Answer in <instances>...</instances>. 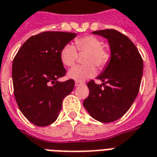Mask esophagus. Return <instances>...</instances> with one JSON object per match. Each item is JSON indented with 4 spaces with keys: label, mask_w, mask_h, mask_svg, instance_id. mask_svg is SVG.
<instances>
[{
    "label": "esophagus",
    "mask_w": 157,
    "mask_h": 157,
    "mask_svg": "<svg viewBox=\"0 0 157 157\" xmlns=\"http://www.w3.org/2000/svg\"><path fill=\"white\" fill-rule=\"evenodd\" d=\"M83 84V82H75V86H81V85Z\"/></svg>",
    "instance_id": "obj_1"
}]
</instances>
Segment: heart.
<instances>
[{"instance_id":"1","label":"heart","mask_w":157,"mask_h":157,"mask_svg":"<svg viewBox=\"0 0 157 157\" xmlns=\"http://www.w3.org/2000/svg\"><path fill=\"white\" fill-rule=\"evenodd\" d=\"M77 51L86 52L85 65L75 66L70 70L68 76L76 82H83L92 77L96 72V67L102 69L110 61V52L102 46V41L95 36H85L75 40V46L68 43L62 47L60 53L61 62L66 67H72L77 59Z\"/></svg>"}]
</instances>
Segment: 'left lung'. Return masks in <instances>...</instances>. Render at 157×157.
I'll return each instance as SVG.
<instances>
[{
	"instance_id": "1",
	"label": "left lung",
	"mask_w": 157,
	"mask_h": 157,
	"mask_svg": "<svg viewBox=\"0 0 157 157\" xmlns=\"http://www.w3.org/2000/svg\"><path fill=\"white\" fill-rule=\"evenodd\" d=\"M92 33L107 39L111 56L104 71L97 77L102 85L96 84L93 80L87 83L90 93L83 105L96 121L112 122L126 114L137 96L143 61L134 43L120 31L105 29Z\"/></svg>"
}]
</instances>
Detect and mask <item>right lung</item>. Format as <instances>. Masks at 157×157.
<instances>
[{
    "mask_svg": "<svg viewBox=\"0 0 157 157\" xmlns=\"http://www.w3.org/2000/svg\"><path fill=\"white\" fill-rule=\"evenodd\" d=\"M75 33L44 31L32 36L21 46L12 63L14 96L20 111L31 123L46 126L56 120L65 96L72 91V79H57L67 71L60 58L65 45Z\"/></svg>",
    "mask_w": 157,
    "mask_h": 157,
    "instance_id": "right-lung-1",
    "label": "right lung"
}]
</instances>
